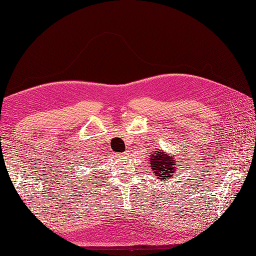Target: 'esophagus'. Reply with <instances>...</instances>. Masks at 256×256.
I'll use <instances>...</instances> for the list:
<instances>
[{"instance_id": "1", "label": "esophagus", "mask_w": 256, "mask_h": 256, "mask_svg": "<svg viewBox=\"0 0 256 256\" xmlns=\"http://www.w3.org/2000/svg\"><path fill=\"white\" fill-rule=\"evenodd\" d=\"M124 156H125V154H124Z\"/></svg>"}]
</instances>
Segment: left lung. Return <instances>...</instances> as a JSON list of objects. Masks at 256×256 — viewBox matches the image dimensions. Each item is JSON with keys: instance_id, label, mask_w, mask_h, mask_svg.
Here are the masks:
<instances>
[{"instance_id": "1", "label": "left lung", "mask_w": 256, "mask_h": 256, "mask_svg": "<svg viewBox=\"0 0 256 256\" xmlns=\"http://www.w3.org/2000/svg\"><path fill=\"white\" fill-rule=\"evenodd\" d=\"M177 164L174 163V158L170 154H165L163 150L156 149V152L150 156L149 168H152L156 179L161 181L170 180L174 172Z\"/></svg>"}]
</instances>
